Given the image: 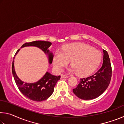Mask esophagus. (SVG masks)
<instances>
[{"label":"esophagus","mask_w":124,"mask_h":124,"mask_svg":"<svg viewBox=\"0 0 124 124\" xmlns=\"http://www.w3.org/2000/svg\"><path fill=\"white\" fill-rule=\"evenodd\" d=\"M68 76H67V75H65L62 74L61 75V78H68Z\"/></svg>","instance_id":"1"}]
</instances>
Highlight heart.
Returning a JSON list of instances; mask_svg holds the SVG:
<instances>
[{
  "mask_svg": "<svg viewBox=\"0 0 124 124\" xmlns=\"http://www.w3.org/2000/svg\"><path fill=\"white\" fill-rule=\"evenodd\" d=\"M102 54L89 45L82 43L65 45L61 51H56L54 57V68L61 72L71 61V70L79 75L91 74L99 66Z\"/></svg>",
  "mask_w": 124,
  "mask_h": 124,
  "instance_id": "b5f03b06",
  "label": "heart"
}]
</instances>
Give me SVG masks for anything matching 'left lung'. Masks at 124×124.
Listing matches in <instances>:
<instances>
[{
  "label": "left lung",
  "instance_id": "left-lung-1",
  "mask_svg": "<svg viewBox=\"0 0 124 124\" xmlns=\"http://www.w3.org/2000/svg\"><path fill=\"white\" fill-rule=\"evenodd\" d=\"M103 52L102 66L95 74L80 79L77 87L73 89L78 97L84 100L95 99L103 93L109 85L112 78V66L108 52Z\"/></svg>",
  "mask_w": 124,
  "mask_h": 124
}]
</instances>
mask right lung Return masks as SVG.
Listing matches in <instances>:
<instances>
[{"instance_id":"right-lung-1","label":"right lung","mask_w":124,"mask_h":124,"mask_svg":"<svg viewBox=\"0 0 124 124\" xmlns=\"http://www.w3.org/2000/svg\"><path fill=\"white\" fill-rule=\"evenodd\" d=\"M51 43L46 41H34L30 43H26L22 45L21 47L26 46H36L41 49L45 54H47L49 56V63H51L54 56L47 49L51 45ZM18 49L15 54L14 58L19 51ZM12 72L15 81L20 92L29 98L34 101L41 102L47 100L52 94L54 87L57 81L60 79L61 76H54L46 72L43 77L39 81L34 83H26L21 80L17 76L14 69V60L12 64Z\"/></svg>"}]
</instances>
